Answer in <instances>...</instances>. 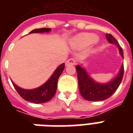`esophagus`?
<instances>
[{
  "mask_svg": "<svg viewBox=\"0 0 133 133\" xmlns=\"http://www.w3.org/2000/svg\"><path fill=\"white\" fill-rule=\"evenodd\" d=\"M75 63H76V61H75V59H73V58H70V59H68V60L66 61L65 65H75Z\"/></svg>",
  "mask_w": 133,
  "mask_h": 133,
  "instance_id": "esophagus-1",
  "label": "esophagus"
}]
</instances>
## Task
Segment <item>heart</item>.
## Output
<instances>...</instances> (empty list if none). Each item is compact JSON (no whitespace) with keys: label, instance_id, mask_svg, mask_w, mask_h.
<instances>
[{"label":"heart","instance_id":"b5f03b06","mask_svg":"<svg viewBox=\"0 0 133 133\" xmlns=\"http://www.w3.org/2000/svg\"><path fill=\"white\" fill-rule=\"evenodd\" d=\"M98 40L97 35L92 33H82L78 35L77 37H75L72 43L75 46L79 47L81 48H85L91 45L92 43H94Z\"/></svg>","mask_w":133,"mask_h":133}]
</instances>
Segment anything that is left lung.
<instances>
[{
  "instance_id": "left-lung-1",
  "label": "left lung",
  "mask_w": 133,
  "mask_h": 133,
  "mask_svg": "<svg viewBox=\"0 0 133 133\" xmlns=\"http://www.w3.org/2000/svg\"><path fill=\"white\" fill-rule=\"evenodd\" d=\"M105 36L110 43L114 44L118 47L120 55L123 58V49L117 40L109 33H107ZM76 71L78 74L79 90L83 98L89 101H103L110 98L118 88L123 80L124 66L123 64L118 75L115 78L107 83L103 84L95 82L82 65H78L76 66Z\"/></svg>"
}]
</instances>
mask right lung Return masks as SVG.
<instances>
[{
  "label": "right lung",
  "instance_id": "obj_1",
  "mask_svg": "<svg viewBox=\"0 0 133 133\" xmlns=\"http://www.w3.org/2000/svg\"><path fill=\"white\" fill-rule=\"evenodd\" d=\"M50 30H51L50 28H38V29H35L30 31V33H45V32L48 33ZM64 68H65V63L60 65L52 73V75L50 76V78L43 85L35 89H23L16 85L12 81L11 82L18 93L26 101L36 103V104L46 103L51 100L55 95L56 90H57L58 78L63 71Z\"/></svg>",
  "mask_w": 133,
  "mask_h": 133
}]
</instances>
